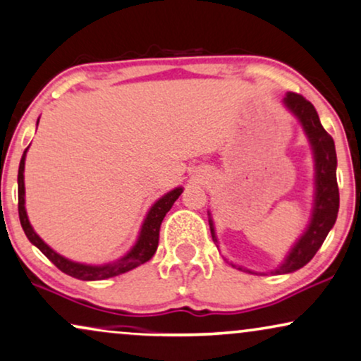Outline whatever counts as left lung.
Returning a JSON list of instances; mask_svg holds the SVG:
<instances>
[{
	"label": "left lung",
	"instance_id": "left-lung-1",
	"mask_svg": "<svg viewBox=\"0 0 361 361\" xmlns=\"http://www.w3.org/2000/svg\"><path fill=\"white\" fill-rule=\"evenodd\" d=\"M284 104L293 114L300 118L306 135L311 142L314 152V162H317V199H314L313 217L306 229V233L301 235V239L291 249L286 261L273 271L276 274L293 273V271L303 268L305 264L313 259L317 251L322 247L328 233L335 224L338 216V207H340V192H338L336 182V150L335 142L331 135L324 130L319 117L313 104L306 100L303 95L295 92H289L284 99ZM211 226L212 241L217 244L214 226L209 219ZM234 266V264H233ZM243 269V268H238Z\"/></svg>",
	"mask_w": 361,
	"mask_h": 361
}]
</instances>
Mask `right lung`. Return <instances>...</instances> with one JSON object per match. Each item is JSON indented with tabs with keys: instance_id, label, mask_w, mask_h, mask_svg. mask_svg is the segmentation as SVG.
Returning a JSON list of instances; mask_svg holds the SVG:
<instances>
[{
	"instance_id": "1",
	"label": "right lung",
	"mask_w": 361,
	"mask_h": 361,
	"mask_svg": "<svg viewBox=\"0 0 361 361\" xmlns=\"http://www.w3.org/2000/svg\"><path fill=\"white\" fill-rule=\"evenodd\" d=\"M26 150L28 149H25L23 157H21V162H20V169H18V214H20L21 228H23L26 238L30 239V243L35 244V246H37L39 251H42L43 255L56 266L58 269L63 271L65 274L73 276V278L77 279H83V281H99V279L114 278V276L127 273V271L144 264V262H147L154 256V252L157 251V246H159L160 224H162L164 217H166L167 212L171 211L172 204L176 202L177 199H179V195L182 194L180 188L167 192L162 199H159V201L154 204L152 209L149 211V214L145 217L144 226H142L139 241H137V244L132 247V251L128 252L127 256H123L122 259L114 262V264H106V266L80 264V262L68 261L66 257L60 256L58 252L53 251L50 246H47V244L39 239V235L35 233L33 228H31L28 216H26V211H25L23 171H25Z\"/></svg>"
}]
</instances>
